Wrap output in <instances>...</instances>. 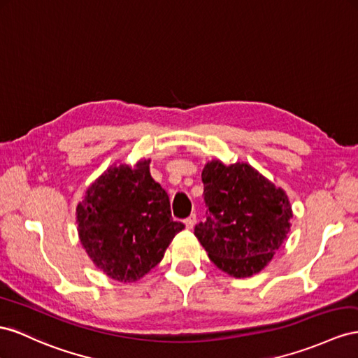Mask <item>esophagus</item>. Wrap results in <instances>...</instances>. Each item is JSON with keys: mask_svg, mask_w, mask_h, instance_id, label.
<instances>
[{"mask_svg": "<svg viewBox=\"0 0 358 358\" xmlns=\"http://www.w3.org/2000/svg\"><path fill=\"white\" fill-rule=\"evenodd\" d=\"M195 222H196V215H190L189 217L185 219V225L189 228V230H190V228H194Z\"/></svg>", "mask_w": 358, "mask_h": 358, "instance_id": "obj_1", "label": "esophagus"}]
</instances>
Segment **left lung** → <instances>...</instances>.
I'll return each mask as SVG.
<instances>
[{"label":"left lung","instance_id":"1","mask_svg":"<svg viewBox=\"0 0 358 358\" xmlns=\"http://www.w3.org/2000/svg\"><path fill=\"white\" fill-rule=\"evenodd\" d=\"M206 219L195 236L210 260L236 278L251 277L272 260L290 231L286 192L248 163L208 162L203 173Z\"/></svg>","mask_w":358,"mask_h":358}]
</instances>
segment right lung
<instances>
[{
	"mask_svg": "<svg viewBox=\"0 0 358 358\" xmlns=\"http://www.w3.org/2000/svg\"><path fill=\"white\" fill-rule=\"evenodd\" d=\"M78 237L98 269L133 282L163 259L185 224L173 221L166 190L150 173V160L108 168L77 206Z\"/></svg>",
	"mask_w": 358,
	"mask_h": 358,
	"instance_id": "1",
	"label": "right lung"
}]
</instances>
